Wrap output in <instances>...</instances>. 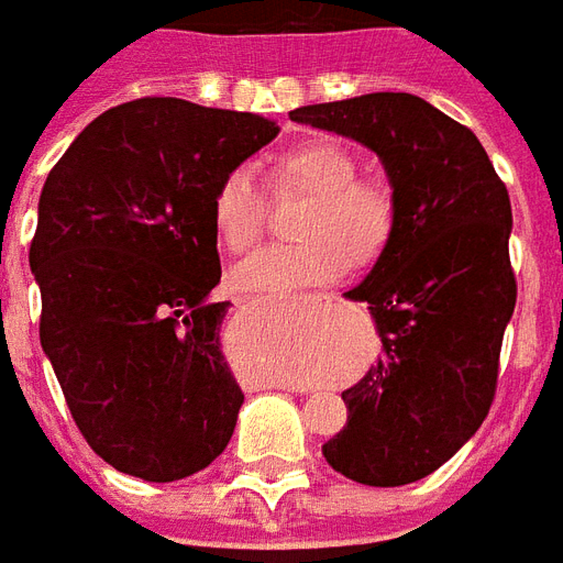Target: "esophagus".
Wrapping results in <instances>:
<instances>
[{"label": "esophagus", "mask_w": 563, "mask_h": 563, "mask_svg": "<svg viewBox=\"0 0 563 563\" xmlns=\"http://www.w3.org/2000/svg\"><path fill=\"white\" fill-rule=\"evenodd\" d=\"M307 301H310V303H331V301H336V295L334 292H319V295H310Z\"/></svg>", "instance_id": "1"}]
</instances>
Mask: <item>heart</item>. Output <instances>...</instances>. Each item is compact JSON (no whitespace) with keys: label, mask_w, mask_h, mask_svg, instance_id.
Segmentation results:
<instances>
[{"label":"heart","mask_w":563,"mask_h":563,"mask_svg":"<svg viewBox=\"0 0 563 563\" xmlns=\"http://www.w3.org/2000/svg\"><path fill=\"white\" fill-rule=\"evenodd\" d=\"M277 194H307L301 244H277L235 271L250 292L283 295L336 280L349 260L366 262L385 250L397 202L382 181L357 176V157L334 140H303L271 161ZM268 197L247 166H235L211 194V227L229 253L244 256L268 229Z\"/></svg>","instance_id":"1"}]
</instances>
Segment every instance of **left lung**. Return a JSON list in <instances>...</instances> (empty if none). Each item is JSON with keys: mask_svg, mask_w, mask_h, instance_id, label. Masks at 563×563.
<instances>
[{"mask_svg": "<svg viewBox=\"0 0 563 563\" xmlns=\"http://www.w3.org/2000/svg\"><path fill=\"white\" fill-rule=\"evenodd\" d=\"M382 157L397 220L352 301L369 303L385 355L343 390L345 427L324 460L349 481L402 486L451 460L489 415L516 307L514 211L465 124L418 95L373 91L289 112Z\"/></svg>", "mask_w": 563, "mask_h": 563, "instance_id": "left-lung-1", "label": "left lung"}]
</instances>
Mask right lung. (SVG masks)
Listing matches in <instances>:
<instances>
[{
    "instance_id": "obj_1",
    "label": "right lung",
    "mask_w": 563,
    "mask_h": 563,
    "mask_svg": "<svg viewBox=\"0 0 563 563\" xmlns=\"http://www.w3.org/2000/svg\"><path fill=\"white\" fill-rule=\"evenodd\" d=\"M277 136L253 112L140 98L98 115L49 169L29 265L41 345L82 439L115 472L169 483L232 439L241 387L211 194Z\"/></svg>"
}]
</instances>
